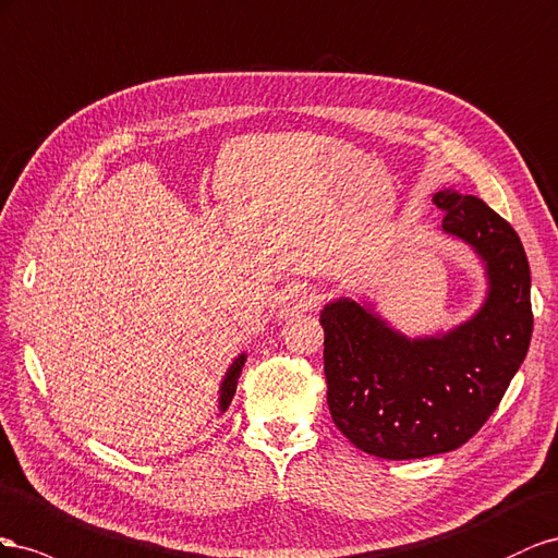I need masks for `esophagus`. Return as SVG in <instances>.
Instances as JSON below:
<instances>
[{"label": "esophagus", "instance_id": "esophagus-1", "mask_svg": "<svg viewBox=\"0 0 558 558\" xmlns=\"http://www.w3.org/2000/svg\"><path fill=\"white\" fill-rule=\"evenodd\" d=\"M315 304H317V296H315L313 290L294 288L282 296L280 306H278V317H280V320H290V317H294L299 313L311 311Z\"/></svg>", "mask_w": 558, "mask_h": 558}]
</instances>
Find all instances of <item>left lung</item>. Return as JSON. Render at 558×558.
<instances>
[{"mask_svg": "<svg viewBox=\"0 0 558 558\" xmlns=\"http://www.w3.org/2000/svg\"><path fill=\"white\" fill-rule=\"evenodd\" d=\"M441 231L482 262L486 294L468 320L404 333L369 296H337L320 311L327 404L364 453L388 460L449 453L476 435L529 353L531 268L517 231L476 196L435 194Z\"/></svg>", "mask_w": 558, "mask_h": 558, "instance_id": "8db88e82", "label": "left lung"}]
</instances>
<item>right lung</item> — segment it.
Listing matches in <instances>:
<instances>
[{"label": "right lung", "mask_w": 558, "mask_h": 558, "mask_svg": "<svg viewBox=\"0 0 558 558\" xmlns=\"http://www.w3.org/2000/svg\"><path fill=\"white\" fill-rule=\"evenodd\" d=\"M245 360H247V353L238 355V357L229 364V369H227L225 378H221V384H219V397H217V409H219L217 416H221V413H225V411L229 409V404H231V400H233V395H235L238 376H241V372H243V367H245Z\"/></svg>", "instance_id": "add662e5"}]
</instances>
